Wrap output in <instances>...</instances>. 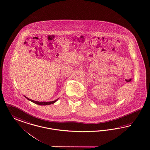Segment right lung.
<instances>
[{
	"mask_svg": "<svg viewBox=\"0 0 150 150\" xmlns=\"http://www.w3.org/2000/svg\"><path fill=\"white\" fill-rule=\"evenodd\" d=\"M24 97H25L27 99H28L29 100H30V101L33 102V103H35V104H38V105H47L52 104L54 103L55 102H57V100L59 99V98H58L57 99H56V100H54V101H52V102H37V101H35V100H31V99H29V98H27L26 97H25V96H24Z\"/></svg>",
	"mask_w": 150,
	"mask_h": 150,
	"instance_id": "1",
	"label": "right lung"
}]
</instances>
